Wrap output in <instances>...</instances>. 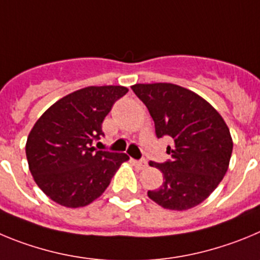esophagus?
<instances>
[{"instance_id": "34e87169", "label": "esophagus", "mask_w": 260, "mask_h": 260, "mask_svg": "<svg viewBox=\"0 0 260 260\" xmlns=\"http://www.w3.org/2000/svg\"><path fill=\"white\" fill-rule=\"evenodd\" d=\"M133 165L137 168H140V170H144V168L147 167V162L144 160V159H142V160H133Z\"/></svg>"}]
</instances>
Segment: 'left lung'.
I'll return each instance as SVG.
<instances>
[{
    "instance_id": "8db88e82",
    "label": "left lung",
    "mask_w": 260,
    "mask_h": 260,
    "mask_svg": "<svg viewBox=\"0 0 260 260\" xmlns=\"http://www.w3.org/2000/svg\"><path fill=\"white\" fill-rule=\"evenodd\" d=\"M131 88L146 105L156 137L172 139L170 160L149 163L163 174V184L147 191L149 198L176 211L202 203L223 180L232 155L233 141L224 119L201 95L176 84Z\"/></svg>"
}]
</instances>
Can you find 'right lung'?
I'll use <instances>...</instances> for the list:
<instances>
[{
  "label": "right lung",
  "mask_w": 260,
  "mask_h": 260,
  "mask_svg": "<svg viewBox=\"0 0 260 260\" xmlns=\"http://www.w3.org/2000/svg\"><path fill=\"white\" fill-rule=\"evenodd\" d=\"M128 89L86 86L51 105L28 135V167L39 188L58 205L76 209L97 200L129 156L97 150L102 121Z\"/></svg>",
  "instance_id": "1"
}]
</instances>
